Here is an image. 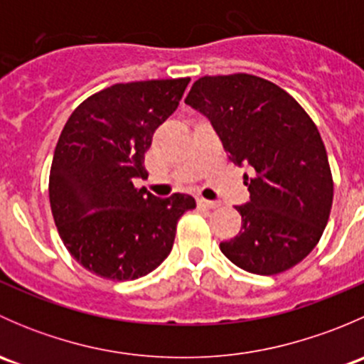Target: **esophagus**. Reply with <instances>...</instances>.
<instances>
[{
  "label": "esophagus",
  "mask_w": 364,
  "mask_h": 364,
  "mask_svg": "<svg viewBox=\"0 0 364 364\" xmlns=\"http://www.w3.org/2000/svg\"><path fill=\"white\" fill-rule=\"evenodd\" d=\"M197 205L203 209H216L220 208V203H215V200H205V199H197Z\"/></svg>",
  "instance_id": "34e87169"
}]
</instances>
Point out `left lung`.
<instances>
[{
    "mask_svg": "<svg viewBox=\"0 0 364 364\" xmlns=\"http://www.w3.org/2000/svg\"><path fill=\"white\" fill-rule=\"evenodd\" d=\"M185 104L203 112L245 176L250 203L240 205L241 230L220 243L241 269L278 274L291 269L321 240L333 205V176L317 127L277 84L250 75H204Z\"/></svg>",
    "mask_w": 364,
    "mask_h": 364,
    "instance_id": "1",
    "label": "left lung"
}]
</instances>
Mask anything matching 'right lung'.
<instances>
[{"instance_id":"right-lung-1","label":"right lung","mask_w":364,"mask_h":364,"mask_svg":"<svg viewBox=\"0 0 364 364\" xmlns=\"http://www.w3.org/2000/svg\"><path fill=\"white\" fill-rule=\"evenodd\" d=\"M190 77L121 82L87 97L58 139L49 174L54 223L70 255L114 282L151 273L172 250L176 225L196 199H159L144 178V153L178 109Z\"/></svg>"}]
</instances>
